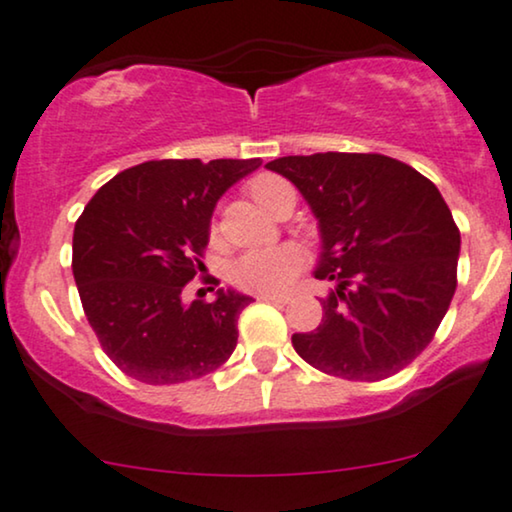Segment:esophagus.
<instances>
[{
  "instance_id": "1",
  "label": "esophagus",
  "mask_w": 512,
  "mask_h": 512,
  "mask_svg": "<svg viewBox=\"0 0 512 512\" xmlns=\"http://www.w3.org/2000/svg\"><path fill=\"white\" fill-rule=\"evenodd\" d=\"M260 302H274V304H285L290 299V295H271V292H262V295H257Z\"/></svg>"
}]
</instances>
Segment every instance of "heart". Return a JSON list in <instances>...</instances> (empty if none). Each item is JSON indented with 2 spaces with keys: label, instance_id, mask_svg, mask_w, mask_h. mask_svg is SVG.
Returning <instances> with one entry per match:
<instances>
[{
  "label": "heart",
  "instance_id": "b5f03b06",
  "mask_svg": "<svg viewBox=\"0 0 512 512\" xmlns=\"http://www.w3.org/2000/svg\"><path fill=\"white\" fill-rule=\"evenodd\" d=\"M283 185L274 175H262L252 180L250 194L257 203H264L271 189ZM304 267V252L297 245H278V248L250 250L231 264L229 278L236 288L248 292H281L295 281Z\"/></svg>",
  "mask_w": 512,
  "mask_h": 512
}]
</instances>
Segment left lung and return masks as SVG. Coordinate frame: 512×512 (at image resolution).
Here are the masks:
<instances>
[{"mask_svg":"<svg viewBox=\"0 0 512 512\" xmlns=\"http://www.w3.org/2000/svg\"><path fill=\"white\" fill-rule=\"evenodd\" d=\"M269 170L299 189L318 222L316 330L292 346L316 370L379 381L431 342L456 290L461 234L438 187L384 154L283 156Z\"/></svg>","mask_w":512,"mask_h":512,"instance_id":"obj_1","label":"left lung"}]
</instances>
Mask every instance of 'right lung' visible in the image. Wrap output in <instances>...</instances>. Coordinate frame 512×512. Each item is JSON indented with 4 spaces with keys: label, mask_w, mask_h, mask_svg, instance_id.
<instances>
[{
    "label": "right lung",
    "mask_w": 512,
    "mask_h": 512,
    "mask_svg": "<svg viewBox=\"0 0 512 512\" xmlns=\"http://www.w3.org/2000/svg\"><path fill=\"white\" fill-rule=\"evenodd\" d=\"M260 159H163L119 173L74 224L72 274L112 363L142 384H182L215 372L236 349L250 295L220 288L185 302L203 271L210 220L227 189Z\"/></svg>",
    "instance_id": "obj_1"
}]
</instances>
